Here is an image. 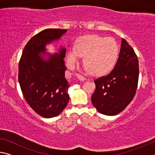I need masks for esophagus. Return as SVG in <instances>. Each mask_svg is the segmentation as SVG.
<instances>
[{"instance_id":"obj_1","label":"esophagus","mask_w":155,"mask_h":155,"mask_svg":"<svg viewBox=\"0 0 155 155\" xmlns=\"http://www.w3.org/2000/svg\"><path fill=\"white\" fill-rule=\"evenodd\" d=\"M76 76H77V77L80 81H85V78L83 76L80 74H78V73H77V74H76Z\"/></svg>"}]
</instances>
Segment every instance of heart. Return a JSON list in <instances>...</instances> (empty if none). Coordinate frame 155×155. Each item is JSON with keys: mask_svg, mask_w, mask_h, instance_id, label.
<instances>
[{"mask_svg": "<svg viewBox=\"0 0 155 155\" xmlns=\"http://www.w3.org/2000/svg\"><path fill=\"white\" fill-rule=\"evenodd\" d=\"M119 47L113 38L98 35L81 37L77 40L75 48L70 49L68 61L73 65L84 56L83 63L91 74H103L112 69L117 61Z\"/></svg>", "mask_w": 155, "mask_h": 155, "instance_id": "b5f03b06", "label": "heart"}]
</instances>
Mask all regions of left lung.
Returning a JSON list of instances; mask_svg holds the SVG:
<instances>
[{
    "instance_id": "8db88e82",
    "label": "left lung",
    "mask_w": 155,
    "mask_h": 155,
    "mask_svg": "<svg viewBox=\"0 0 155 155\" xmlns=\"http://www.w3.org/2000/svg\"><path fill=\"white\" fill-rule=\"evenodd\" d=\"M139 78V63L134 50L124 39L119 57L108 74L94 80L96 90L91 103L97 111L106 115L122 111L135 95Z\"/></svg>"
}]
</instances>
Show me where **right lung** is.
Masks as SVG:
<instances>
[{"label": "right lung", "mask_w": 155, "mask_h": 155, "mask_svg": "<svg viewBox=\"0 0 155 155\" xmlns=\"http://www.w3.org/2000/svg\"><path fill=\"white\" fill-rule=\"evenodd\" d=\"M67 29L47 28L26 44L19 62L18 81L26 101L37 114L46 118L61 114L69 101L70 87L65 72L66 48L47 54L46 46L59 40ZM47 54L48 59L41 54Z\"/></svg>", "instance_id": "1"}]
</instances>
